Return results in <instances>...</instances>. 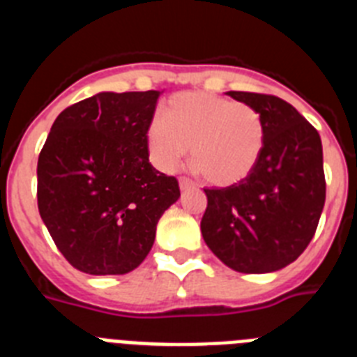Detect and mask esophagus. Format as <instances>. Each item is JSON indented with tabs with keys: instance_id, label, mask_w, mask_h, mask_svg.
Listing matches in <instances>:
<instances>
[{
	"instance_id": "obj_1",
	"label": "esophagus",
	"mask_w": 357,
	"mask_h": 357,
	"mask_svg": "<svg viewBox=\"0 0 357 357\" xmlns=\"http://www.w3.org/2000/svg\"><path fill=\"white\" fill-rule=\"evenodd\" d=\"M178 185H181V190H190V188H195V182L190 181V178H181L178 181Z\"/></svg>"
}]
</instances>
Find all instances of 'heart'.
<instances>
[{
	"label": "heart",
	"instance_id": "b5f03b06",
	"mask_svg": "<svg viewBox=\"0 0 357 357\" xmlns=\"http://www.w3.org/2000/svg\"><path fill=\"white\" fill-rule=\"evenodd\" d=\"M148 157L158 172L173 173L190 151L193 167L213 185H233L255 169L266 144L257 109L206 91L176 93L164 119L146 126Z\"/></svg>",
	"mask_w": 357,
	"mask_h": 357
}]
</instances>
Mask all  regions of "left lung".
<instances>
[{
	"instance_id": "left-lung-1",
	"label": "left lung",
	"mask_w": 357,
	"mask_h": 357,
	"mask_svg": "<svg viewBox=\"0 0 357 357\" xmlns=\"http://www.w3.org/2000/svg\"><path fill=\"white\" fill-rule=\"evenodd\" d=\"M257 109L266 126L264 151L249 176L224 190H204V242L233 271L266 274L305 251L325 204L324 148L314 128L280 97L227 91Z\"/></svg>"
}]
</instances>
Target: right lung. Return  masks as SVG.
Returning <instances> with one entry per match:
<instances>
[{"label": "right lung", "instance_id": "add662e5", "mask_svg": "<svg viewBox=\"0 0 357 357\" xmlns=\"http://www.w3.org/2000/svg\"><path fill=\"white\" fill-rule=\"evenodd\" d=\"M162 91H99L63 109L38 160V208L63 257L88 274H126L153 248L178 200L148 158L146 126Z\"/></svg>", "mask_w": 357, "mask_h": 357}]
</instances>
